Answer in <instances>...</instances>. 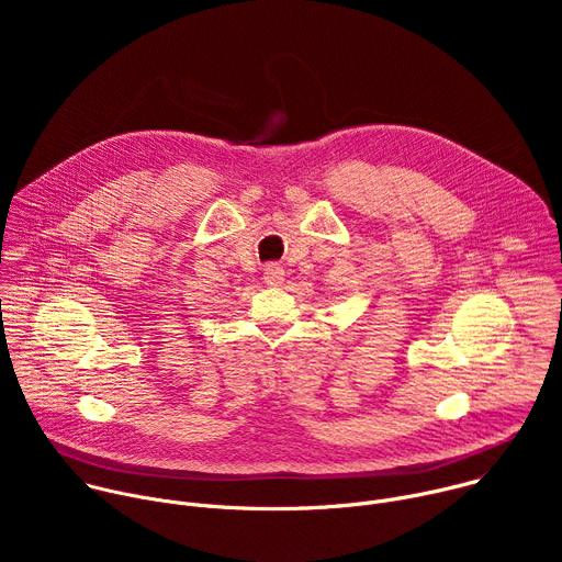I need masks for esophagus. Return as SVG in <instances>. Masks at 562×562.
<instances>
[{
	"instance_id": "esophagus-1",
	"label": "esophagus",
	"mask_w": 562,
	"mask_h": 562,
	"mask_svg": "<svg viewBox=\"0 0 562 562\" xmlns=\"http://www.w3.org/2000/svg\"><path fill=\"white\" fill-rule=\"evenodd\" d=\"M282 280H284V269L278 262H269L265 267V282L271 286H278L282 284Z\"/></svg>"
}]
</instances>
